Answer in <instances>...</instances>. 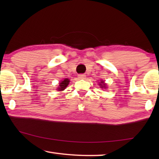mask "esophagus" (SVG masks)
<instances>
[{
    "label": "esophagus",
    "instance_id": "esophagus-1",
    "mask_svg": "<svg viewBox=\"0 0 159 159\" xmlns=\"http://www.w3.org/2000/svg\"><path fill=\"white\" fill-rule=\"evenodd\" d=\"M78 78H79V79H85L86 76L85 74H79V76H78Z\"/></svg>",
    "mask_w": 159,
    "mask_h": 159
}]
</instances>
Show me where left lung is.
<instances>
[{
  "mask_svg": "<svg viewBox=\"0 0 159 159\" xmlns=\"http://www.w3.org/2000/svg\"><path fill=\"white\" fill-rule=\"evenodd\" d=\"M99 86L102 88H106L107 86H106V83H104V81H103V80H102V81L99 83Z\"/></svg>",
  "mask_w": 159,
  "mask_h": 159,
  "instance_id": "obj_1",
  "label": "left lung"
}]
</instances>
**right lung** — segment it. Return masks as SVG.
Returning <instances> with one entry per match:
<instances>
[{
    "label": "right lung",
    "instance_id": "add662e5",
    "mask_svg": "<svg viewBox=\"0 0 159 159\" xmlns=\"http://www.w3.org/2000/svg\"><path fill=\"white\" fill-rule=\"evenodd\" d=\"M69 82H70L69 79H64L62 81H61L60 83V84H59V87L57 88V90L58 91H62V90H64L67 87V86H68V85L69 84Z\"/></svg>",
    "mask_w": 159,
    "mask_h": 159
}]
</instances>
